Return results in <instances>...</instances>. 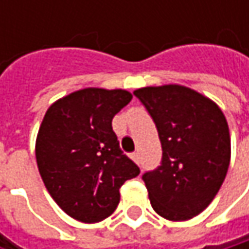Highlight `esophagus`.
Returning a JSON list of instances; mask_svg holds the SVG:
<instances>
[{
    "mask_svg": "<svg viewBox=\"0 0 249 249\" xmlns=\"http://www.w3.org/2000/svg\"><path fill=\"white\" fill-rule=\"evenodd\" d=\"M131 159H132L135 163H138V154H137V153H132V154H131Z\"/></svg>",
    "mask_w": 249,
    "mask_h": 249,
    "instance_id": "34e87169",
    "label": "esophagus"
}]
</instances>
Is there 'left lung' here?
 I'll use <instances>...</instances> for the list:
<instances>
[{
  "label": "left lung",
  "mask_w": 249,
  "mask_h": 249,
  "mask_svg": "<svg viewBox=\"0 0 249 249\" xmlns=\"http://www.w3.org/2000/svg\"><path fill=\"white\" fill-rule=\"evenodd\" d=\"M156 123L163 159L142 176L153 209L169 221L203 212L219 192L231 161L229 128L221 108L181 85L134 90Z\"/></svg>",
  "instance_id": "obj_1"
}]
</instances>
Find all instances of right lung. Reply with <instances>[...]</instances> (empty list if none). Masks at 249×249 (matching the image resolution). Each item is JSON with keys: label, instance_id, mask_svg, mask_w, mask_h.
Segmentation results:
<instances>
[{"label": "right lung", "instance_id": "right-lung-1", "mask_svg": "<svg viewBox=\"0 0 249 249\" xmlns=\"http://www.w3.org/2000/svg\"><path fill=\"white\" fill-rule=\"evenodd\" d=\"M132 95L124 89L85 88L52 104L36 140V160L53 200L83 224L108 218L120 187L140 174L120 148L112 118Z\"/></svg>", "mask_w": 249, "mask_h": 249}]
</instances>
